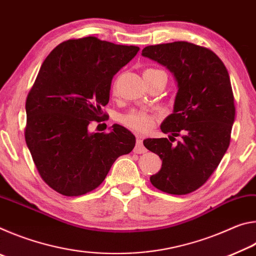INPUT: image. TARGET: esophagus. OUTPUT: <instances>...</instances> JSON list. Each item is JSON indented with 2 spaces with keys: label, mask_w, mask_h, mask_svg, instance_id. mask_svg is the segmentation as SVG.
I'll return each instance as SVG.
<instances>
[{
  "label": "esophagus",
  "mask_w": 256,
  "mask_h": 256,
  "mask_svg": "<svg viewBox=\"0 0 256 256\" xmlns=\"http://www.w3.org/2000/svg\"><path fill=\"white\" fill-rule=\"evenodd\" d=\"M136 138H138V142H136V148H134V152H136V154H144V152H146V146H144V144H142V140H144V136H141V134H138Z\"/></svg>",
  "instance_id": "obj_1"
}]
</instances>
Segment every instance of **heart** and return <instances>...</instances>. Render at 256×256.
I'll use <instances>...</instances> for the list:
<instances>
[{
  "label": "heart",
  "instance_id": "heart-1",
  "mask_svg": "<svg viewBox=\"0 0 256 256\" xmlns=\"http://www.w3.org/2000/svg\"><path fill=\"white\" fill-rule=\"evenodd\" d=\"M160 70L156 68H148L144 73H154ZM122 123L128 128L133 130L136 132H146L154 126L156 118L152 114H149L144 110H132L122 116Z\"/></svg>",
  "mask_w": 256,
  "mask_h": 256
}]
</instances>
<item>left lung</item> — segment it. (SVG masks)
I'll use <instances>...</instances> for the list:
<instances>
[{
	"label": "left lung",
	"instance_id": "obj_1",
	"mask_svg": "<svg viewBox=\"0 0 256 256\" xmlns=\"http://www.w3.org/2000/svg\"><path fill=\"white\" fill-rule=\"evenodd\" d=\"M142 55L166 66L175 78L178 90L174 110L160 128L172 134L170 140L182 138L176 145L167 138L144 141L162 160V170L150 182L164 193L184 196L206 183L230 144L235 120L230 79L214 52L192 42L146 46Z\"/></svg>",
	"mask_w": 256,
	"mask_h": 256
}]
</instances>
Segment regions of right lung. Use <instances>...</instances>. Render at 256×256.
<instances>
[{"label": "right lung", "mask_w": 256, "mask_h": 256, "mask_svg": "<svg viewBox=\"0 0 256 256\" xmlns=\"http://www.w3.org/2000/svg\"><path fill=\"white\" fill-rule=\"evenodd\" d=\"M97 37L60 42L42 62L26 102V144L42 180L62 196L97 188L136 136L118 124L110 133H90L102 122L112 76L138 52ZM105 115V114H104Z\"/></svg>", "instance_id": "right-lung-1"}]
</instances>
